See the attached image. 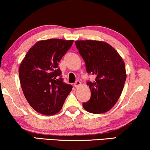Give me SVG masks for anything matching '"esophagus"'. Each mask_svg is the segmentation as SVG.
Masks as SVG:
<instances>
[{
    "instance_id": "esophagus-1",
    "label": "esophagus",
    "mask_w": 150,
    "mask_h": 150,
    "mask_svg": "<svg viewBox=\"0 0 150 150\" xmlns=\"http://www.w3.org/2000/svg\"><path fill=\"white\" fill-rule=\"evenodd\" d=\"M81 85V82H80L79 81H76L74 83V87H76V88L79 87Z\"/></svg>"
}]
</instances>
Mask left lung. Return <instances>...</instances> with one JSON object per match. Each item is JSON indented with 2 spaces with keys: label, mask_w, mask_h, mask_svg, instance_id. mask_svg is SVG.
Instances as JSON below:
<instances>
[{
  "label": "left lung",
  "mask_w": 150,
  "mask_h": 150,
  "mask_svg": "<svg viewBox=\"0 0 150 150\" xmlns=\"http://www.w3.org/2000/svg\"><path fill=\"white\" fill-rule=\"evenodd\" d=\"M76 46L85 63L86 71L96 76L87 81L91 98L83 106L91 113L109 110L120 98L126 79L124 61L115 48L101 41H76Z\"/></svg>",
  "instance_id": "left-lung-1"
}]
</instances>
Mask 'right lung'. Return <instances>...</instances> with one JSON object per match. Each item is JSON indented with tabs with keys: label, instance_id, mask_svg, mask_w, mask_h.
<instances>
[{
	"label": "right lung",
	"instance_id": "right-lung-1",
	"mask_svg": "<svg viewBox=\"0 0 150 150\" xmlns=\"http://www.w3.org/2000/svg\"><path fill=\"white\" fill-rule=\"evenodd\" d=\"M73 40L59 39L37 42L26 53L19 67L20 81L30 106L45 115L61 109L72 86L65 83L59 62Z\"/></svg>",
	"mask_w": 150,
	"mask_h": 150
}]
</instances>
